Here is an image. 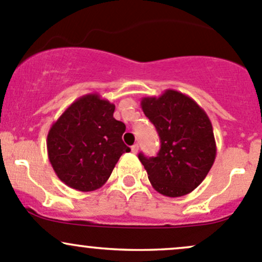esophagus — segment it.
<instances>
[{
	"instance_id": "34e87169",
	"label": "esophagus",
	"mask_w": 262,
	"mask_h": 262,
	"mask_svg": "<svg viewBox=\"0 0 262 262\" xmlns=\"http://www.w3.org/2000/svg\"><path fill=\"white\" fill-rule=\"evenodd\" d=\"M130 149H132V153H134V154H136L137 152H138V149H139V145H138V144H134V145H132V148H130Z\"/></svg>"
}]
</instances>
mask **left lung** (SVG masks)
Listing matches in <instances>:
<instances>
[{
    "mask_svg": "<svg viewBox=\"0 0 262 262\" xmlns=\"http://www.w3.org/2000/svg\"><path fill=\"white\" fill-rule=\"evenodd\" d=\"M140 105L161 139L157 157L138 156L148 180L163 196L191 193L205 180L216 158L210 118L193 99L172 89L158 98H143Z\"/></svg>",
    "mask_w": 262,
    "mask_h": 262,
    "instance_id": "obj_1",
    "label": "left lung"
}]
</instances>
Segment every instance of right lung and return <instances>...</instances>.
<instances>
[{"label":"right lung","mask_w":262,"mask_h":262,"mask_svg":"<svg viewBox=\"0 0 262 262\" xmlns=\"http://www.w3.org/2000/svg\"><path fill=\"white\" fill-rule=\"evenodd\" d=\"M114 104L99 94L74 101L51 125L48 154L59 180L70 188L90 192L100 188L123 153L130 152L122 136L125 124L113 117Z\"/></svg>","instance_id":"1"}]
</instances>
